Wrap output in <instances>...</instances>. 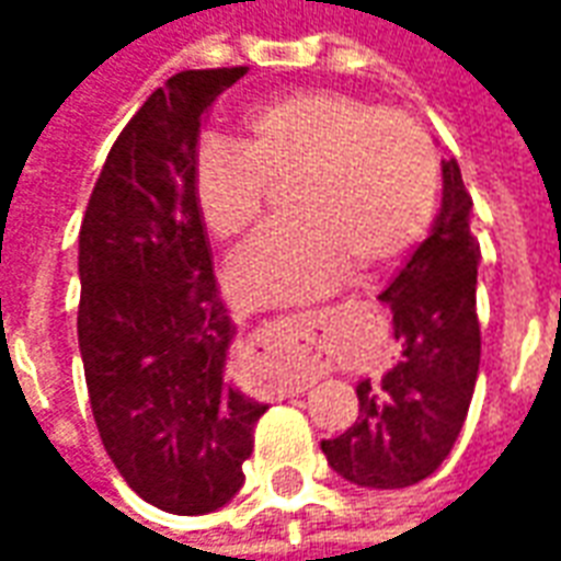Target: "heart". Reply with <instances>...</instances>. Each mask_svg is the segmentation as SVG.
Returning <instances> with one entry per match:
<instances>
[{"instance_id":"b5f03b06","label":"heart","mask_w":561,"mask_h":561,"mask_svg":"<svg viewBox=\"0 0 561 561\" xmlns=\"http://www.w3.org/2000/svg\"><path fill=\"white\" fill-rule=\"evenodd\" d=\"M291 176L297 221L261 233L228 273L249 306L328 294L352 257L360 270L397 261L438 204V156L412 114L306 90L245 111L233 140L204 138L192 171L197 213L216 240H240L261 219L267 185Z\"/></svg>"}]
</instances>
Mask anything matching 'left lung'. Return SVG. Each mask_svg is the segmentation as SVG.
Returning <instances> with one entry per match:
<instances>
[{
  "label": "left lung",
  "mask_w": 561,
  "mask_h": 561,
  "mask_svg": "<svg viewBox=\"0 0 561 561\" xmlns=\"http://www.w3.org/2000/svg\"><path fill=\"white\" fill-rule=\"evenodd\" d=\"M481 245L457 159L442 161V209L430 237L378 294L393 312L400 364L378 385L357 381L360 414L321 450L340 478L369 490H402L430 478L457 442L481 366L474 312Z\"/></svg>",
  "instance_id": "obj_1"
}]
</instances>
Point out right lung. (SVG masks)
Instances as JSON below:
<instances>
[{"mask_svg":"<svg viewBox=\"0 0 561 561\" xmlns=\"http://www.w3.org/2000/svg\"><path fill=\"white\" fill-rule=\"evenodd\" d=\"M245 68L180 71L107 152L78 240V342L107 457L135 493L197 517L240 493L267 402L228 381L233 324L192 188L213 102Z\"/></svg>","mask_w":561,"mask_h":561,"instance_id":"add662e5","label":"right lung"}]
</instances>
